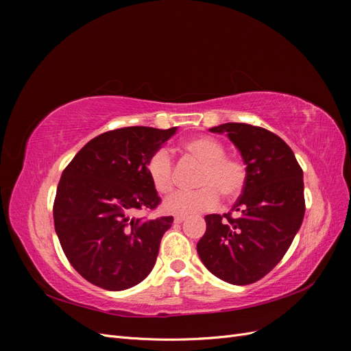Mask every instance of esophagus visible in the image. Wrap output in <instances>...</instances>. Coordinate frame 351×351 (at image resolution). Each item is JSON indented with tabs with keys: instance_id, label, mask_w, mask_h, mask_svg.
Here are the masks:
<instances>
[{
	"instance_id": "obj_1",
	"label": "esophagus",
	"mask_w": 351,
	"mask_h": 351,
	"mask_svg": "<svg viewBox=\"0 0 351 351\" xmlns=\"http://www.w3.org/2000/svg\"><path fill=\"white\" fill-rule=\"evenodd\" d=\"M186 219V217H183V215H177L176 218H174V222L176 224H182V222Z\"/></svg>"
}]
</instances>
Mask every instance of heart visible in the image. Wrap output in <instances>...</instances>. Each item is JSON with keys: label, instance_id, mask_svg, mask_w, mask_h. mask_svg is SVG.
Masks as SVG:
<instances>
[{"label": "heart", "instance_id": "b5f03b06", "mask_svg": "<svg viewBox=\"0 0 351 351\" xmlns=\"http://www.w3.org/2000/svg\"><path fill=\"white\" fill-rule=\"evenodd\" d=\"M186 149L205 164L197 190H182L164 202L168 214L192 215L214 209L219 204V193L226 197H236L246 186L247 171L240 159L226 156V147L217 139L200 136L189 139ZM152 186L158 193L167 195L174 189L173 156L165 147L152 154L146 165Z\"/></svg>", "mask_w": 351, "mask_h": 351}]
</instances>
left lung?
Listing matches in <instances>:
<instances>
[{"label":"left lung","instance_id":"left-lung-1","mask_svg":"<svg viewBox=\"0 0 351 351\" xmlns=\"http://www.w3.org/2000/svg\"><path fill=\"white\" fill-rule=\"evenodd\" d=\"M226 133L246 165L243 192L224 215L205 217L197 253L219 280L246 285L265 277L289 250L304 217L303 171L281 137L262 127L226 123L209 129Z\"/></svg>","mask_w":351,"mask_h":351}]
</instances>
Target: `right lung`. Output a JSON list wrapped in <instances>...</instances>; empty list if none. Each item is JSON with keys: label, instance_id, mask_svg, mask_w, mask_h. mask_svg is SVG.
<instances>
[{"label": "right lung", "instance_id": "right-lung-1", "mask_svg": "<svg viewBox=\"0 0 351 351\" xmlns=\"http://www.w3.org/2000/svg\"><path fill=\"white\" fill-rule=\"evenodd\" d=\"M176 132L177 127L134 125L102 133L62 171L54 202L56 232L84 280L121 291L152 271L173 217L145 221L133 212L155 209L161 200L146 165Z\"/></svg>", "mask_w": 351, "mask_h": 351}]
</instances>
